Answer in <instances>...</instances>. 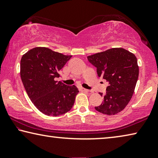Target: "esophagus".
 Listing matches in <instances>:
<instances>
[{
  "instance_id": "34e87169",
  "label": "esophagus",
  "mask_w": 158,
  "mask_h": 158,
  "mask_svg": "<svg viewBox=\"0 0 158 158\" xmlns=\"http://www.w3.org/2000/svg\"><path fill=\"white\" fill-rule=\"evenodd\" d=\"M79 90L80 91H85V92H89V90H88V89H84V88H82V87H79Z\"/></svg>"
}]
</instances>
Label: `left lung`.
<instances>
[{"mask_svg": "<svg viewBox=\"0 0 158 158\" xmlns=\"http://www.w3.org/2000/svg\"><path fill=\"white\" fill-rule=\"evenodd\" d=\"M98 77L109 82L102 104L95 109L112 116L123 110L130 102L137 83L139 67L135 55L123 48H112L87 56Z\"/></svg>", "mask_w": 158, "mask_h": 158, "instance_id": "left-lung-1", "label": "left lung"}]
</instances>
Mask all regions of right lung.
<instances>
[{"label": "right lung", "instance_id": "right-lung-1", "mask_svg": "<svg viewBox=\"0 0 158 158\" xmlns=\"http://www.w3.org/2000/svg\"><path fill=\"white\" fill-rule=\"evenodd\" d=\"M72 55L47 48H35L20 60V77L35 106L47 116H58L69 111L79 93L76 86L55 81Z\"/></svg>", "mask_w": 158, "mask_h": 158}]
</instances>
